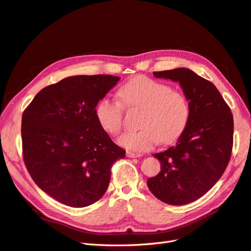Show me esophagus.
I'll use <instances>...</instances> for the list:
<instances>
[{
	"instance_id": "esophagus-1",
	"label": "esophagus",
	"mask_w": 251,
	"mask_h": 251,
	"mask_svg": "<svg viewBox=\"0 0 251 251\" xmlns=\"http://www.w3.org/2000/svg\"><path fill=\"white\" fill-rule=\"evenodd\" d=\"M126 156L130 157V158H137V157H140L139 154H135V153H132V151H126Z\"/></svg>"
}]
</instances>
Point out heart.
<instances>
[{
    "label": "heart",
    "mask_w": 251,
    "mask_h": 251,
    "mask_svg": "<svg viewBox=\"0 0 251 251\" xmlns=\"http://www.w3.org/2000/svg\"><path fill=\"white\" fill-rule=\"evenodd\" d=\"M121 105L126 109H141L139 132L126 133L118 142L124 148L142 153L160 141L170 144L183 134L191 115L185 95L161 81L136 76L117 91ZM104 97L97 102L95 117L104 132L116 136L123 128V107Z\"/></svg>",
    "instance_id": "1"
}]
</instances>
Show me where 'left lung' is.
Instances as JSON below:
<instances>
[{
	"label": "left lung",
	"instance_id": "8db88e82",
	"mask_svg": "<svg viewBox=\"0 0 251 251\" xmlns=\"http://www.w3.org/2000/svg\"><path fill=\"white\" fill-rule=\"evenodd\" d=\"M153 74L179 82L191 115L176 146L154 154L161 171L147 183L159 200L183 205L206 194L223 175L232 150L233 117L214 83L194 71L177 68Z\"/></svg>",
	"mask_w": 251,
	"mask_h": 251
}]
</instances>
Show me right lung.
<instances>
[{"label":"right lung","instance_id":"1","mask_svg":"<svg viewBox=\"0 0 251 251\" xmlns=\"http://www.w3.org/2000/svg\"><path fill=\"white\" fill-rule=\"evenodd\" d=\"M112 75H76L41 90L22 116L23 155L35 184L71 207L104 195L111 168L126 151L95 117L97 102L116 86Z\"/></svg>","mask_w":251,"mask_h":251}]
</instances>
